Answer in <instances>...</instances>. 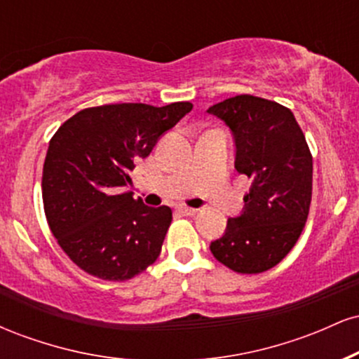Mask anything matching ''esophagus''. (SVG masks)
Instances as JSON below:
<instances>
[{
	"label": "esophagus",
	"mask_w": 359,
	"mask_h": 359,
	"mask_svg": "<svg viewBox=\"0 0 359 359\" xmlns=\"http://www.w3.org/2000/svg\"><path fill=\"white\" fill-rule=\"evenodd\" d=\"M179 212H182L184 216H196L197 209L196 208H187V205H179Z\"/></svg>",
	"instance_id": "34e87169"
}]
</instances>
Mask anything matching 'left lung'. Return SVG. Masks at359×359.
I'll use <instances>...</instances> for the list:
<instances>
[{"label":"left lung","instance_id":"left-lung-1","mask_svg":"<svg viewBox=\"0 0 359 359\" xmlns=\"http://www.w3.org/2000/svg\"><path fill=\"white\" fill-rule=\"evenodd\" d=\"M229 128L234 168L251 179L245 208L209 250L238 273L270 270L297 243L312 197V155L294 113L241 94L208 109Z\"/></svg>","mask_w":359,"mask_h":359}]
</instances>
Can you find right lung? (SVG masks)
<instances>
[{"instance_id": "obj_1", "label": "right lung", "mask_w": 359, "mask_h": 359, "mask_svg": "<svg viewBox=\"0 0 359 359\" xmlns=\"http://www.w3.org/2000/svg\"><path fill=\"white\" fill-rule=\"evenodd\" d=\"M191 109V102L96 106L53 135L43 163V209L52 234L79 269L121 282L158 258L172 209L135 201L128 174Z\"/></svg>"}]
</instances>
